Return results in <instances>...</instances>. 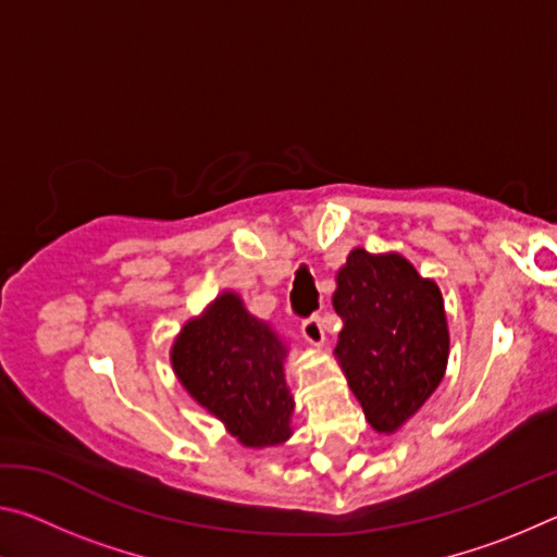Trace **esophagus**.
Wrapping results in <instances>:
<instances>
[{
  "instance_id": "1",
  "label": "esophagus",
  "mask_w": 557,
  "mask_h": 557,
  "mask_svg": "<svg viewBox=\"0 0 557 557\" xmlns=\"http://www.w3.org/2000/svg\"><path fill=\"white\" fill-rule=\"evenodd\" d=\"M301 334H305V338L309 344H324V326H322V317L319 314H312L307 319H301Z\"/></svg>"
}]
</instances>
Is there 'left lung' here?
I'll use <instances>...</instances> for the list:
<instances>
[{"label":"left lung","mask_w":557,"mask_h":557,"mask_svg":"<svg viewBox=\"0 0 557 557\" xmlns=\"http://www.w3.org/2000/svg\"><path fill=\"white\" fill-rule=\"evenodd\" d=\"M344 317L336 356L373 430L393 432L420 410L447 369L445 301L400 256L354 250L336 277Z\"/></svg>","instance_id":"left-lung-1"}]
</instances>
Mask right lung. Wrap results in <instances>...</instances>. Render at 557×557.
I'll return each mask as SVG.
<instances>
[{"label":"right lung","instance_id":"1","mask_svg":"<svg viewBox=\"0 0 557 557\" xmlns=\"http://www.w3.org/2000/svg\"><path fill=\"white\" fill-rule=\"evenodd\" d=\"M285 348L268 324L245 312L235 295H223L196 322H188L172 348L184 388L225 422L248 447L289 437L295 400L282 373Z\"/></svg>","mask_w":557,"mask_h":557}]
</instances>
